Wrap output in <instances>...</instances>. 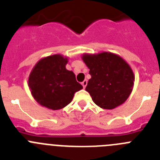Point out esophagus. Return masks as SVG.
<instances>
[{
	"mask_svg": "<svg viewBox=\"0 0 160 160\" xmlns=\"http://www.w3.org/2000/svg\"><path fill=\"white\" fill-rule=\"evenodd\" d=\"M82 85L83 88H86V87H87V80H84V81L82 82Z\"/></svg>",
	"mask_w": 160,
	"mask_h": 160,
	"instance_id": "obj_1",
	"label": "esophagus"
}]
</instances>
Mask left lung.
Listing matches in <instances>:
<instances>
[{"label":"left lung","instance_id":"8db88e82","mask_svg":"<svg viewBox=\"0 0 160 160\" xmlns=\"http://www.w3.org/2000/svg\"><path fill=\"white\" fill-rule=\"evenodd\" d=\"M82 59L91 75L86 90L98 107L112 110L127 101L134 87L135 74L122 57L104 51L83 53Z\"/></svg>","mask_w":160,"mask_h":160}]
</instances>
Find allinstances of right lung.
I'll return each mask as SVG.
<instances>
[{
	"label": "right lung",
	"mask_w": 160,
	"mask_h": 160,
	"mask_svg": "<svg viewBox=\"0 0 160 160\" xmlns=\"http://www.w3.org/2000/svg\"><path fill=\"white\" fill-rule=\"evenodd\" d=\"M68 57L53 54L42 58L29 73L28 86L35 101L49 110L57 111L70 104L74 94L83 88L75 74L66 68Z\"/></svg>",
	"instance_id": "right-lung-1"
}]
</instances>
